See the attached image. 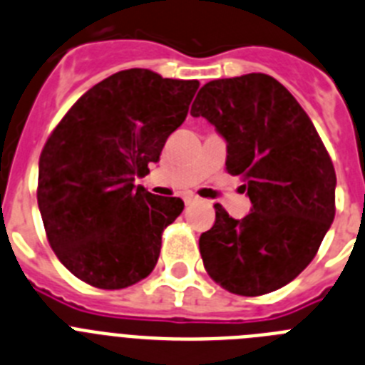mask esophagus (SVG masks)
<instances>
[{
  "instance_id": "obj_1",
  "label": "esophagus",
  "mask_w": 365,
  "mask_h": 365,
  "mask_svg": "<svg viewBox=\"0 0 365 365\" xmlns=\"http://www.w3.org/2000/svg\"><path fill=\"white\" fill-rule=\"evenodd\" d=\"M196 200H198V198H196L195 195H185V196H183V202H185V205H191L192 202H196Z\"/></svg>"
}]
</instances>
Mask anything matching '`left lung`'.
I'll use <instances>...</instances> for the list:
<instances>
[{
    "label": "left lung",
    "mask_w": 365,
    "mask_h": 365,
    "mask_svg": "<svg viewBox=\"0 0 365 365\" xmlns=\"http://www.w3.org/2000/svg\"><path fill=\"white\" fill-rule=\"evenodd\" d=\"M191 115L226 139V170L252 200L240 220L215 204L213 227L198 242L205 270L231 294L274 292L305 270L334 220L327 148L294 95L264 73L207 82Z\"/></svg>",
    "instance_id": "1"
}]
</instances>
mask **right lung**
Returning a JSON list of instances; mask_svg holds the SVG:
<instances>
[{
	"mask_svg": "<svg viewBox=\"0 0 365 365\" xmlns=\"http://www.w3.org/2000/svg\"><path fill=\"white\" fill-rule=\"evenodd\" d=\"M198 86L150 69L113 73L82 95L47 138L38 207L53 252L84 283L119 290L154 270L161 233L183 202L152 195L134 180L160 160Z\"/></svg>",
	"mask_w": 365,
	"mask_h": 365,
	"instance_id": "right-lung-1",
	"label": "right lung"
}]
</instances>
